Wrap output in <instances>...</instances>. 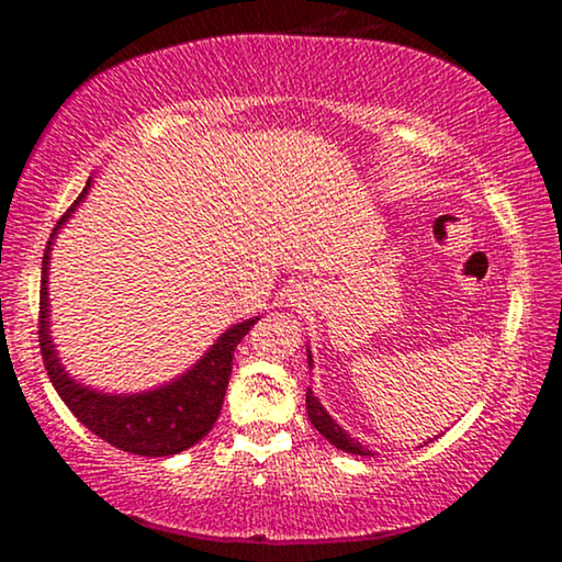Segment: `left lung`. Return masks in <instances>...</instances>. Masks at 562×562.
<instances>
[{
	"instance_id": "obj_1",
	"label": "left lung",
	"mask_w": 562,
	"mask_h": 562,
	"mask_svg": "<svg viewBox=\"0 0 562 562\" xmlns=\"http://www.w3.org/2000/svg\"><path fill=\"white\" fill-rule=\"evenodd\" d=\"M308 367H312V353H308ZM306 412H308V420H312L314 428H317L319 434L333 443V447H338L340 451H348V454H362V457L370 454V449H364L357 438L348 436L346 430L340 428V425L335 423L330 415H327V409L319 404V398L314 396L312 389L306 391Z\"/></svg>"
}]
</instances>
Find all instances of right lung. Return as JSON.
<instances>
[{
	"label": "right lung",
	"mask_w": 562,
	"mask_h": 562,
	"mask_svg": "<svg viewBox=\"0 0 562 562\" xmlns=\"http://www.w3.org/2000/svg\"><path fill=\"white\" fill-rule=\"evenodd\" d=\"M89 184H92V179L83 187L81 195L74 200V205L60 216V222L55 224L47 248H44L42 290H38V346H42L44 367H47V375L63 402L68 404V409L102 441L139 457L179 454V451L195 447L200 438L214 428L232 375V353L259 317L232 325L192 370H187L182 378L171 380V383L160 385V389L126 396V393H100L76 383L66 372V367L60 364L53 335H49L47 274L49 250H53L57 229H63L76 205L87 198Z\"/></svg>",
	"instance_id": "obj_1"
}]
</instances>
